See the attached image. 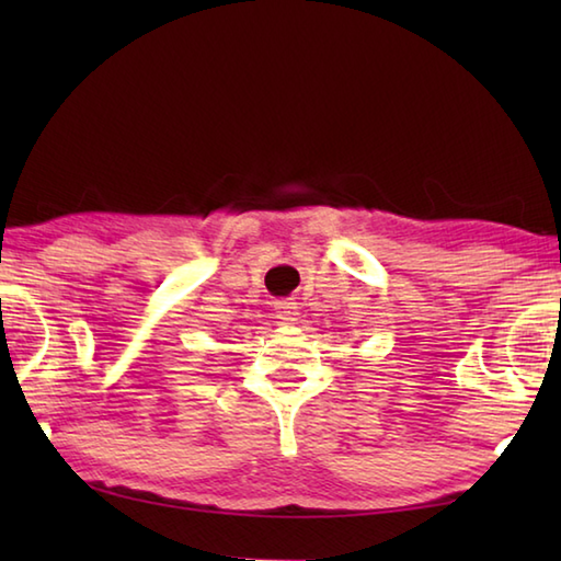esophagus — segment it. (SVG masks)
Listing matches in <instances>:
<instances>
[{
	"mask_svg": "<svg viewBox=\"0 0 561 561\" xmlns=\"http://www.w3.org/2000/svg\"><path fill=\"white\" fill-rule=\"evenodd\" d=\"M274 313H277L282 323H294L296 316H299V306H296L291 299L274 301Z\"/></svg>",
	"mask_w": 561,
	"mask_h": 561,
	"instance_id": "34e87169",
	"label": "esophagus"
}]
</instances>
